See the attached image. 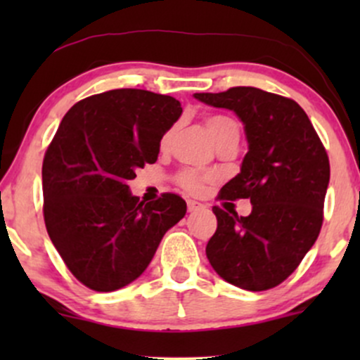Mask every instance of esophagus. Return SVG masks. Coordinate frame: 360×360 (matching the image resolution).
Returning a JSON list of instances; mask_svg holds the SVG:
<instances>
[{
  "label": "esophagus",
  "instance_id": "1",
  "mask_svg": "<svg viewBox=\"0 0 360 360\" xmlns=\"http://www.w3.org/2000/svg\"><path fill=\"white\" fill-rule=\"evenodd\" d=\"M201 208H205L201 203H198V201H194V200H188V212L189 213L198 212V210H201Z\"/></svg>",
  "mask_w": 360,
  "mask_h": 360
}]
</instances>
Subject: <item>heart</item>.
Listing matches in <instances>:
<instances>
[{
    "instance_id": "obj_1",
    "label": "heart",
    "mask_w": 360,
    "mask_h": 360,
    "mask_svg": "<svg viewBox=\"0 0 360 360\" xmlns=\"http://www.w3.org/2000/svg\"><path fill=\"white\" fill-rule=\"evenodd\" d=\"M205 125L213 140H217L220 135L225 134L226 130L237 128V123H235L230 117H225V115H212V117H208L205 120ZM172 137H174V128L167 130L166 134L162 135V139H160V148H162V150H166V148L171 146ZM177 183H179L181 188H184L186 191L198 193V191H201V188H203L205 177L201 174H198L196 171L186 169V171H183L179 176H177Z\"/></svg>"
}]
</instances>
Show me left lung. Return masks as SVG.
<instances>
[{
    "mask_svg": "<svg viewBox=\"0 0 360 360\" xmlns=\"http://www.w3.org/2000/svg\"><path fill=\"white\" fill-rule=\"evenodd\" d=\"M194 98L232 110L249 143L240 172L223 186L220 200L249 198L252 212L238 217L213 206L218 226L206 257L226 283L266 291L288 279L316 242L330 181L328 155L308 115L289 98L250 86Z\"/></svg>",
    "mask_w": 360,
    "mask_h": 360,
    "instance_id": "1",
    "label": "left lung"
}]
</instances>
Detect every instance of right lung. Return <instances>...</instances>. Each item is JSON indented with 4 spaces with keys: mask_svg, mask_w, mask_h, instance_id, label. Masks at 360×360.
<instances>
[{
    "mask_svg": "<svg viewBox=\"0 0 360 360\" xmlns=\"http://www.w3.org/2000/svg\"><path fill=\"white\" fill-rule=\"evenodd\" d=\"M181 113L172 96L111 89L62 118L44 157V220L68 269L89 289L108 292L137 279L186 214L177 194L143 203L127 184L155 162L160 139Z\"/></svg>",
    "mask_w": 360,
    "mask_h": 360,
    "instance_id": "add662e5",
    "label": "right lung"
}]
</instances>
